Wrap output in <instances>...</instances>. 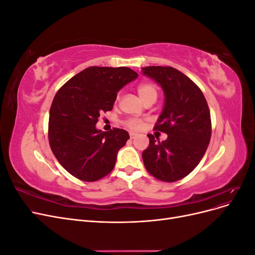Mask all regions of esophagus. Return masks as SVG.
Here are the masks:
<instances>
[{
  "label": "esophagus",
  "mask_w": 255,
  "mask_h": 255,
  "mask_svg": "<svg viewBox=\"0 0 255 255\" xmlns=\"http://www.w3.org/2000/svg\"><path fill=\"white\" fill-rule=\"evenodd\" d=\"M129 137H130V139H134V138H136V137H137V134H135V133H130V134H129Z\"/></svg>",
  "instance_id": "1"
}]
</instances>
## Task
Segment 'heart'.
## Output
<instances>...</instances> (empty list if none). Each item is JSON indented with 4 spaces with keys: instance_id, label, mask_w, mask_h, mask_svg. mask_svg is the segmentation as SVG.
<instances>
[{
    "instance_id": "heart-1",
    "label": "heart",
    "mask_w": 255,
    "mask_h": 255,
    "mask_svg": "<svg viewBox=\"0 0 255 255\" xmlns=\"http://www.w3.org/2000/svg\"><path fill=\"white\" fill-rule=\"evenodd\" d=\"M137 91H138V95L139 97L144 100L145 98H148L150 96H155L157 95V91L155 86H154L153 84L150 83H142L140 84L139 86L137 87ZM126 126L129 128V129H133V130H138L142 128V123L139 120H135V119H129L126 122Z\"/></svg>"
}]
</instances>
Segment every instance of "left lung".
<instances>
[{"label": "left lung", "instance_id": "1", "mask_svg": "<svg viewBox=\"0 0 255 255\" xmlns=\"http://www.w3.org/2000/svg\"><path fill=\"white\" fill-rule=\"evenodd\" d=\"M141 71L164 91V107L154 129L168 135L164 141L148 135L143 164L156 179L176 182L194 170L205 154L212 134L210 110L202 91L181 71L160 66Z\"/></svg>", "mask_w": 255, "mask_h": 255}]
</instances>
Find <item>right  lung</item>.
<instances>
[{
	"label": "right lung",
	"instance_id": "add662e5",
	"mask_svg": "<svg viewBox=\"0 0 255 255\" xmlns=\"http://www.w3.org/2000/svg\"><path fill=\"white\" fill-rule=\"evenodd\" d=\"M138 74L128 67H89L69 80L50 109L49 142L66 170L85 182H95L115 167L118 151L129 138L125 129L102 132L96 125L112 111L118 91Z\"/></svg>",
	"mask_w": 255,
	"mask_h": 255
}]
</instances>
